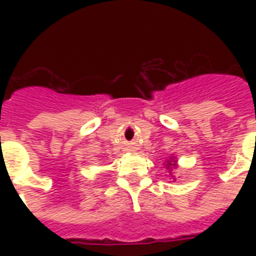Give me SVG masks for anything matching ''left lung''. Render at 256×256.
Segmentation results:
<instances>
[{"instance_id": "8db88e82", "label": "left lung", "mask_w": 256, "mask_h": 256, "mask_svg": "<svg viewBox=\"0 0 256 256\" xmlns=\"http://www.w3.org/2000/svg\"><path fill=\"white\" fill-rule=\"evenodd\" d=\"M164 167H166L167 170H168V174H170V177L176 181V177L172 174V168H177L178 167V160L176 156H172V158H168V159H166V162H164Z\"/></svg>"}]
</instances>
